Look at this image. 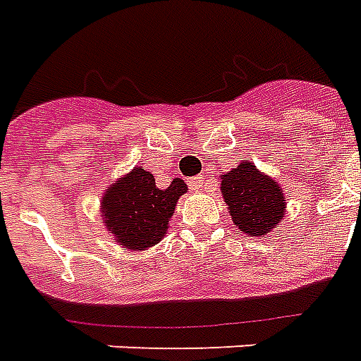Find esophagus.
I'll use <instances>...</instances> for the list:
<instances>
[{"instance_id": "34e87169", "label": "esophagus", "mask_w": 361, "mask_h": 361, "mask_svg": "<svg viewBox=\"0 0 361 361\" xmlns=\"http://www.w3.org/2000/svg\"><path fill=\"white\" fill-rule=\"evenodd\" d=\"M204 183H207V178H204V176H197V178H193V180L189 181V185H191V189H195V191H201V189L204 188Z\"/></svg>"}]
</instances>
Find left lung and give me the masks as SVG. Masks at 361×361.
<instances>
[{
  "instance_id": "obj_1",
  "label": "left lung",
  "mask_w": 361,
  "mask_h": 361,
  "mask_svg": "<svg viewBox=\"0 0 361 361\" xmlns=\"http://www.w3.org/2000/svg\"><path fill=\"white\" fill-rule=\"evenodd\" d=\"M221 195L235 226L252 237L274 231L287 208L281 185L248 160L221 176Z\"/></svg>"
}]
</instances>
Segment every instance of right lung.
Wrapping results in <instances>:
<instances>
[{
  "instance_id": "right-lung-1",
  "label": "right lung",
  "mask_w": 361,
  "mask_h": 361,
  "mask_svg": "<svg viewBox=\"0 0 361 361\" xmlns=\"http://www.w3.org/2000/svg\"><path fill=\"white\" fill-rule=\"evenodd\" d=\"M183 193H188V185L180 178L160 189L153 173L137 166L106 189L101 218L114 241L130 250H145L164 237Z\"/></svg>"
}]
</instances>
